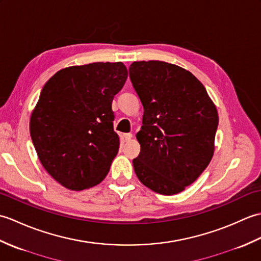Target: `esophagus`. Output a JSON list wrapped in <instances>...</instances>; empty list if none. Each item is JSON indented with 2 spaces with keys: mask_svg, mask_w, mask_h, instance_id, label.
Listing matches in <instances>:
<instances>
[{
  "mask_svg": "<svg viewBox=\"0 0 261 261\" xmlns=\"http://www.w3.org/2000/svg\"><path fill=\"white\" fill-rule=\"evenodd\" d=\"M123 138H124L125 141H130L131 138H132V135H131V134H124V135H123Z\"/></svg>",
  "mask_w": 261,
  "mask_h": 261,
  "instance_id": "esophagus-1",
  "label": "esophagus"
}]
</instances>
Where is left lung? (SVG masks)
Here are the masks:
<instances>
[{
  "label": "left lung",
  "instance_id": "obj_1",
  "mask_svg": "<svg viewBox=\"0 0 261 261\" xmlns=\"http://www.w3.org/2000/svg\"><path fill=\"white\" fill-rule=\"evenodd\" d=\"M129 73L143 107L136 175L156 193H180L213 157L218 111L202 83L179 66L142 60L132 63Z\"/></svg>",
  "mask_w": 261,
  "mask_h": 261
}]
</instances>
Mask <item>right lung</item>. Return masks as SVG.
Instances as JSON below:
<instances>
[{"label":"right lung","instance_id":"add662e5","mask_svg":"<svg viewBox=\"0 0 261 261\" xmlns=\"http://www.w3.org/2000/svg\"><path fill=\"white\" fill-rule=\"evenodd\" d=\"M127 79L122 63H93L57 71L40 93L30 136L43 168L60 185L99 184L119 151L112 101Z\"/></svg>","mask_w":261,"mask_h":261}]
</instances>
